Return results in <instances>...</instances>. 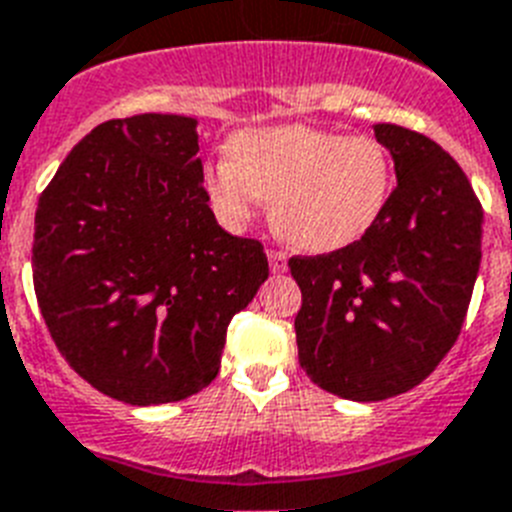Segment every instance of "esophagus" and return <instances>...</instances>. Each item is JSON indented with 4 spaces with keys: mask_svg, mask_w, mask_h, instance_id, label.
Returning a JSON list of instances; mask_svg holds the SVG:
<instances>
[{
    "mask_svg": "<svg viewBox=\"0 0 512 512\" xmlns=\"http://www.w3.org/2000/svg\"><path fill=\"white\" fill-rule=\"evenodd\" d=\"M266 256H269V266H272L274 274H280L287 269V256L282 251H277V248H269L266 251Z\"/></svg>",
    "mask_w": 512,
    "mask_h": 512,
    "instance_id": "obj_1",
    "label": "esophagus"
}]
</instances>
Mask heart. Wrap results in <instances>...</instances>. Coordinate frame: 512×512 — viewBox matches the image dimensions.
I'll return each mask as SVG.
<instances>
[{
    "instance_id": "b5f03b06",
    "label": "heart",
    "mask_w": 512,
    "mask_h": 512,
    "mask_svg": "<svg viewBox=\"0 0 512 512\" xmlns=\"http://www.w3.org/2000/svg\"><path fill=\"white\" fill-rule=\"evenodd\" d=\"M392 154L371 135L311 125L243 130L201 183L219 219L246 225L269 201L272 227L293 246L327 253L361 240L390 201Z\"/></svg>"
}]
</instances>
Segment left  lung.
<instances>
[{"label": "left lung", "mask_w": 512, "mask_h": 512, "mask_svg": "<svg viewBox=\"0 0 512 512\" xmlns=\"http://www.w3.org/2000/svg\"><path fill=\"white\" fill-rule=\"evenodd\" d=\"M398 185L361 240L287 261L303 295L298 361L322 390L387 400L424 382L466 322L481 261L479 198L442 146L374 125Z\"/></svg>", "instance_id": "8db88e82"}]
</instances>
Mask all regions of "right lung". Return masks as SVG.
Instances as JSON below:
<instances>
[{"mask_svg":"<svg viewBox=\"0 0 512 512\" xmlns=\"http://www.w3.org/2000/svg\"><path fill=\"white\" fill-rule=\"evenodd\" d=\"M193 117L96 125L36 209L33 287L70 369L130 405L196 395L232 316L269 277L264 246L217 225Z\"/></svg>","mask_w":512,"mask_h":512,"instance_id":"1","label":"right lung"}]
</instances>
